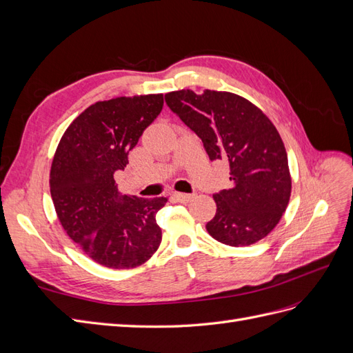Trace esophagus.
I'll list each match as a JSON object with an SVG mask.
<instances>
[{"label": "esophagus", "instance_id": "1", "mask_svg": "<svg viewBox=\"0 0 353 353\" xmlns=\"http://www.w3.org/2000/svg\"><path fill=\"white\" fill-rule=\"evenodd\" d=\"M174 197H175V200H176V201H179V203H188V201L193 200L194 194H185V193H174Z\"/></svg>", "mask_w": 353, "mask_h": 353}]
</instances>
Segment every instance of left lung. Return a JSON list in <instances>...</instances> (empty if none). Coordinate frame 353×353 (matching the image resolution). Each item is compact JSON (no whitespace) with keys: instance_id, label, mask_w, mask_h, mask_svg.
<instances>
[{"instance_id":"1","label":"left lung","mask_w":353,"mask_h":353,"mask_svg":"<svg viewBox=\"0 0 353 353\" xmlns=\"http://www.w3.org/2000/svg\"><path fill=\"white\" fill-rule=\"evenodd\" d=\"M169 109L203 141L210 160H227L232 187L213 196L216 215L206 230L216 241L243 248L276 227L292 194L287 152L258 105L228 91L165 94Z\"/></svg>"}]
</instances>
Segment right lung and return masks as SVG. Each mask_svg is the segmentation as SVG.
<instances>
[{
	"instance_id": "add662e5",
	"label": "right lung",
	"mask_w": 353,
	"mask_h": 353,
	"mask_svg": "<svg viewBox=\"0 0 353 353\" xmlns=\"http://www.w3.org/2000/svg\"><path fill=\"white\" fill-rule=\"evenodd\" d=\"M162 108L163 94L94 103L68 126L52 159L50 190L61 227L105 268H137L162 241L156 213L166 197L121 196L113 178Z\"/></svg>"
}]
</instances>
